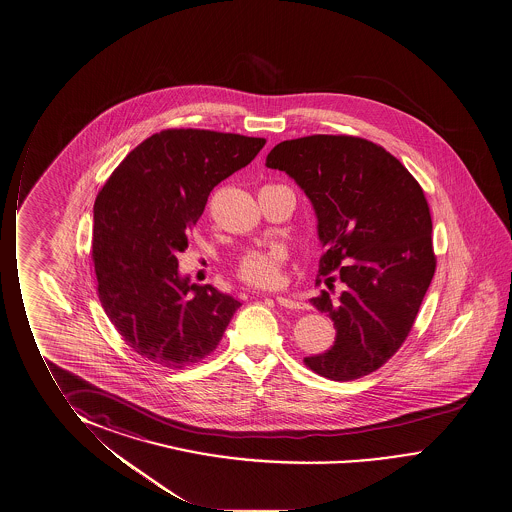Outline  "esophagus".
<instances>
[{
    "instance_id": "34e87169",
    "label": "esophagus",
    "mask_w": 512,
    "mask_h": 512,
    "mask_svg": "<svg viewBox=\"0 0 512 512\" xmlns=\"http://www.w3.org/2000/svg\"><path fill=\"white\" fill-rule=\"evenodd\" d=\"M274 298L275 302H277L279 306L286 307V309H304V304H302V302H297V300L281 297V295H277V297Z\"/></svg>"
}]
</instances>
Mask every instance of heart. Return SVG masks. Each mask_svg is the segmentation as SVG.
<instances>
[{
	"label": "heart",
	"mask_w": 512,
	"mask_h": 512,
	"mask_svg": "<svg viewBox=\"0 0 512 512\" xmlns=\"http://www.w3.org/2000/svg\"><path fill=\"white\" fill-rule=\"evenodd\" d=\"M284 260L286 254L279 247L247 252L238 263V277L256 288H275L281 281Z\"/></svg>",
	"instance_id": "b5f03b06"
}]
</instances>
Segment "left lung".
<instances>
[{
    "instance_id": "8db88e82",
    "label": "left lung",
    "mask_w": 512,
    "mask_h": 512,
    "mask_svg": "<svg viewBox=\"0 0 512 512\" xmlns=\"http://www.w3.org/2000/svg\"><path fill=\"white\" fill-rule=\"evenodd\" d=\"M267 168L290 175L313 203L323 247L318 277L343 291L311 298L336 327L334 346L306 357L314 373L350 382L396 353L435 275L433 222L419 182L383 146L316 134L283 141ZM320 281V279H318Z\"/></svg>"
}]
</instances>
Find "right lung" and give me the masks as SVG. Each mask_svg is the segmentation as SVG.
Instances as JSON below:
<instances>
[{
	"instance_id": "add662e5",
	"label": "right lung",
	"mask_w": 512,
	"mask_h": 512,
	"mask_svg": "<svg viewBox=\"0 0 512 512\" xmlns=\"http://www.w3.org/2000/svg\"><path fill=\"white\" fill-rule=\"evenodd\" d=\"M265 143L215 130H161L120 162L95 199L100 304L146 360L182 369L205 359L242 306L212 284L178 274L176 252L187 249V233L215 185L245 168Z\"/></svg>"
}]
</instances>
